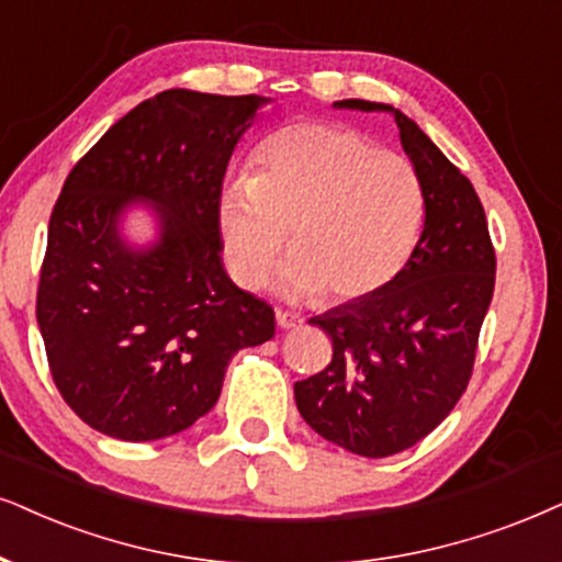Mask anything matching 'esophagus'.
Instances as JSON below:
<instances>
[{"label":"esophagus","instance_id":"obj_1","mask_svg":"<svg viewBox=\"0 0 562 562\" xmlns=\"http://www.w3.org/2000/svg\"><path fill=\"white\" fill-rule=\"evenodd\" d=\"M274 318H277V326H282V329H297V326L303 324L301 316L290 314V311H282V308L274 311Z\"/></svg>","mask_w":562,"mask_h":562}]
</instances>
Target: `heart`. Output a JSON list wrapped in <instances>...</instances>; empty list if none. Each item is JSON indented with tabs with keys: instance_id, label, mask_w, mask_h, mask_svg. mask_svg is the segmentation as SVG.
Instances as JSON below:
<instances>
[{
	"instance_id": "b5f03b06",
	"label": "heart",
	"mask_w": 562,
	"mask_h": 562,
	"mask_svg": "<svg viewBox=\"0 0 562 562\" xmlns=\"http://www.w3.org/2000/svg\"><path fill=\"white\" fill-rule=\"evenodd\" d=\"M425 220V189L402 155L347 126L303 122L259 145L251 176L217 199V233L233 280L259 288L290 231L285 285L329 301L379 293L407 265Z\"/></svg>"
}]
</instances>
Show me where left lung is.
<instances>
[{
	"mask_svg": "<svg viewBox=\"0 0 562 562\" xmlns=\"http://www.w3.org/2000/svg\"><path fill=\"white\" fill-rule=\"evenodd\" d=\"M337 105L394 113L425 189V225L386 288L311 318L334 355L322 373L295 383V404L322 438L381 459L436 430L467 392L493 301L495 248L472 181L420 126L392 105Z\"/></svg>",
	"mask_w": 562,
	"mask_h": 562,
	"instance_id": "8db88e82",
	"label": "left lung"
}]
</instances>
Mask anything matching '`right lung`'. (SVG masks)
Segmentation results:
<instances>
[{"label":"right lung","mask_w":562,"mask_h":562,"mask_svg":"<svg viewBox=\"0 0 562 562\" xmlns=\"http://www.w3.org/2000/svg\"><path fill=\"white\" fill-rule=\"evenodd\" d=\"M267 98L162 90L119 119L64 181L48 220L35 318L61 400L119 440H158L215 407L240 347L274 311L223 267L217 199ZM154 202L159 244L134 252L117 217Z\"/></svg>","instance_id":"1"}]
</instances>
